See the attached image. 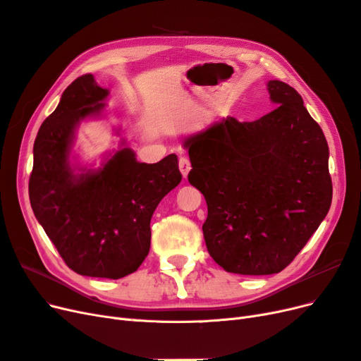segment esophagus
I'll use <instances>...</instances> for the list:
<instances>
[{"mask_svg": "<svg viewBox=\"0 0 361 361\" xmlns=\"http://www.w3.org/2000/svg\"><path fill=\"white\" fill-rule=\"evenodd\" d=\"M178 168H180V171H181V173H183V177L185 178V177H188V173H189V171L192 169V165H190V160H189L188 157H184V156H181V157H180V160H178Z\"/></svg>", "mask_w": 361, "mask_h": 361, "instance_id": "obj_1", "label": "esophagus"}]
</instances>
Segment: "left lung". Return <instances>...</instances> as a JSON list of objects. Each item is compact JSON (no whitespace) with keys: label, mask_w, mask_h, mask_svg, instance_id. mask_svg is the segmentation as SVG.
<instances>
[{"label":"left lung","mask_w":361,"mask_h":361,"mask_svg":"<svg viewBox=\"0 0 361 361\" xmlns=\"http://www.w3.org/2000/svg\"><path fill=\"white\" fill-rule=\"evenodd\" d=\"M267 90L279 106L259 120L234 117L185 137L189 183L208 207L210 257L228 273L282 271L327 216L333 185L329 145L298 92L282 80Z\"/></svg>","instance_id":"obj_1"}]
</instances>
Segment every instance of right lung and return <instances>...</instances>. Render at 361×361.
<instances>
[{
    "mask_svg": "<svg viewBox=\"0 0 361 361\" xmlns=\"http://www.w3.org/2000/svg\"><path fill=\"white\" fill-rule=\"evenodd\" d=\"M108 94L92 75L64 90L34 141L28 192L34 216L68 269L121 279L148 255L151 217L181 173L176 154L141 164L124 141L97 169L72 164L78 126L100 117Z\"/></svg>",
    "mask_w": 361,
    "mask_h": 361,
    "instance_id": "1",
    "label": "right lung"
}]
</instances>
